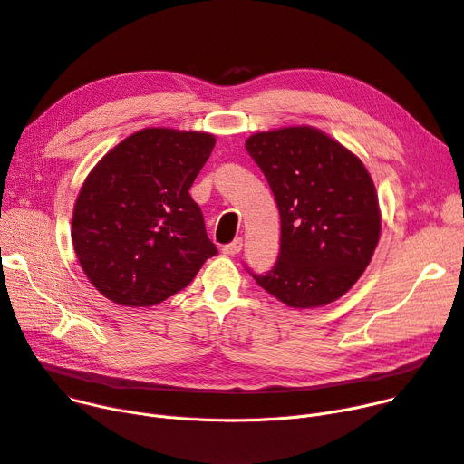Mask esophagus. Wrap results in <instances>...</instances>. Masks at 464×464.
<instances>
[{"instance_id": "34e87169", "label": "esophagus", "mask_w": 464, "mask_h": 464, "mask_svg": "<svg viewBox=\"0 0 464 464\" xmlns=\"http://www.w3.org/2000/svg\"><path fill=\"white\" fill-rule=\"evenodd\" d=\"M240 250H242V238H235L233 242L226 244L224 248H222V252H224L226 256H229V257H235Z\"/></svg>"}]
</instances>
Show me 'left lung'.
Instances as JSON below:
<instances>
[{"label":"left lung","mask_w":464,"mask_h":464,"mask_svg":"<svg viewBox=\"0 0 464 464\" xmlns=\"http://www.w3.org/2000/svg\"><path fill=\"white\" fill-rule=\"evenodd\" d=\"M282 220L276 265L254 280L280 302L307 310L343 296L372 261L381 237L372 175L347 147L314 127L246 140Z\"/></svg>","instance_id":"1"}]
</instances>
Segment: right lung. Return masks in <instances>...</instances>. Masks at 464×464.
<instances>
[{"instance_id":"1","label":"right lung","mask_w":464,"mask_h":464,"mask_svg":"<svg viewBox=\"0 0 464 464\" xmlns=\"http://www.w3.org/2000/svg\"><path fill=\"white\" fill-rule=\"evenodd\" d=\"M216 138L143 129L91 169L72 212V246L106 298L127 307L160 304L218 254L190 187Z\"/></svg>"}]
</instances>
